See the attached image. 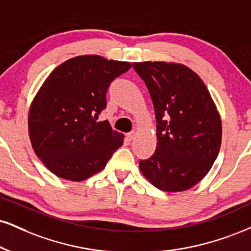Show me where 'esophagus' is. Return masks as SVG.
Segmentation results:
<instances>
[{
  "instance_id": "34e87169",
  "label": "esophagus",
  "mask_w": 251,
  "mask_h": 251,
  "mask_svg": "<svg viewBox=\"0 0 251 251\" xmlns=\"http://www.w3.org/2000/svg\"><path fill=\"white\" fill-rule=\"evenodd\" d=\"M134 137H135V132H134V131H133V132H129V133L126 134V139H127L128 141L133 140Z\"/></svg>"
}]
</instances>
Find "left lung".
Masks as SVG:
<instances>
[{"label": "left lung", "instance_id": "8db88e82", "mask_svg": "<svg viewBox=\"0 0 251 251\" xmlns=\"http://www.w3.org/2000/svg\"><path fill=\"white\" fill-rule=\"evenodd\" d=\"M149 89L156 118L154 154L139 162L147 180L164 192H183L208 174L221 147L222 124L207 86L188 66L133 63Z\"/></svg>", "mask_w": 251, "mask_h": 251}]
</instances>
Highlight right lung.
<instances>
[{
    "label": "right lung",
    "instance_id": "obj_1",
    "mask_svg": "<svg viewBox=\"0 0 251 251\" xmlns=\"http://www.w3.org/2000/svg\"><path fill=\"white\" fill-rule=\"evenodd\" d=\"M129 62L84 55L48 76L30 105L28 129L35 154L56 176L83 181L104 170L124 135L98 117L112 81Z\"/></svg>",
    "mask_w": 251,
    "mask_h": 251
}]
</instances>
